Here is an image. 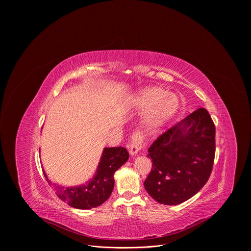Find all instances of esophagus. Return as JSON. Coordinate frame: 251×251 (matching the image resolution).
Segmentation results:
<instances>
[{
	"instance_id": "esophagus-1",
	"label": "esophagus",
	"mask_w": 251,
	"mask_h": 251,
	"mask_svg": "<svg viewBox=\"0 0 251 251\" xmlns=\"http://www.w3.org/2000/svg\"><path fill=\"white\" fill-rule=\"evenodd\" d=\"M141 138H142V136L139 133H134L132 135V141H131L130 144L128 145L129 153L131 155H136L142 149Z\"/></svg>"
}]
</instances>
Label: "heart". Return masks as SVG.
I'll return each mask as SVG.
<instances>
[{
  "label": "heart",
  "mask_w": 251,
  "mask_h": 251,
  "mask_svg": "<svg viewBox=\"0 0 251 251\" xmlns=\"http://www.w3.org/2000/svg\"><path fill=\"white\" fill-rule=\"evenodd\" d=\"M137 104L143 109L154 108L147 115L145 122L149 129H157L170 119L178 108V100L173 94L159 87H152L142 91Z\"/></svg>",
  "instance_id": "obj_1"
}]
</instances>
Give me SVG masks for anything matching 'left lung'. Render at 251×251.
I'll list each match as a JSON object with an SVG mask.
<instances>
[{
	"instance_id": "left-lung-1",
	"label": "left lung",
	"mask_w": 251,
	"mask_h": 251,
	"mask_svg": "<svg viewBox=\"0 0 251 251\" xmlns=\"http://www.w3.org/2000/svg\"><path fill=\"white\" fill-rule=\"evenodd\" d=\"M152 169L144 182L158 202L175 205L194 197L207 182L216 155V126L199 108L160 135L148 149Z\"/></svg>"
}]
</instances>
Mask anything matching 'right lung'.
<instances>
[{
    "instance_id": "1",
    "label": "right lung",
    "mask_w": 251,
    "mask_h": 251,
    "mask_svg": "<svg viewBox=\"0 0 251 251\" xmlns=\"http://www.w3.org/2000/svg\"><path fill=\"white\" fill-rule=\"evenodd\" d=\"M129 158V153L124 147L105 148L98 165L97 172L86 185L74 188H63L52 184L46 175L47 182L54 190L56 196L68 205L87 209L102 204L108 199L114 188V173Z\"/></svg>"
}]
</instances>
